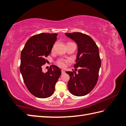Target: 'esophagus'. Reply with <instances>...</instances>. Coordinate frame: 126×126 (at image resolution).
Instances as JSON below:
<instances>
[{"label": "esophagus", "instance_id": "1", "mask_svg": "<svg viewBox=\"0 0 126 126\" xmlns=\"http://www.w3.org/2000/svg\"><path fill=\"white\" fill-rule=\"evenodd\" d=\"M61 72H62V74H64V73H65V71L64 70L62 69V70H61Z\"/></svg>", "mask_w": 126, "mask_h": 126}]
</instances>
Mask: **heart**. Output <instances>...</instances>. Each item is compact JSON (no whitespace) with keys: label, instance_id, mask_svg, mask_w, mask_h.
Returning a JSON list of instances; mask_svg holds the SVG:
<instances>
[{"label":"heart","instance_id":"obj_1","mask_svg":"<svg viewBox=\"0 0 126 126\" xmlns=\"http://www.w3.org/2000/svg\"><path fill=\"white\" fill-rule=\"evenodd\" d=\"M69 62V60H65L64 59H60L57 61V64L61 68H64L66 65V64Z\"/></svg>","mask_w":126,"mask_h":126}]
</instances>
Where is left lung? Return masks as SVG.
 <instances>
[{"instance_id":"8db88e82","label":"left lung","mask_w":126,"mask_h":126,"mask_svg":"<svg viewBox=\"0 0 126 126\" xmlns=\"http://www.w3.org/2000/svg\"><path fill=\"white\" fill-rule=\"evenodd\" d=\"M65 34L77 44L74 68L75 70L76 68H80L78 74L75 71H66L70 76L68 88L75 96L85 95L94 88L98 79L101 66L99 49L92 38L86 34L80 32Z\"/></svg>"}]
</instances>
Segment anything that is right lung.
I'll return each mask as SVG.
<instances>
[{
    "mask_svg": "<svg viewBox=\"0 0 126 126\" xmlns=\"http://www.w3.org/2000/svg\"><path fill=\"white\" fill-rule=\"evenodd\" d=\"M56 33H40L27 41L21 53L19 69L29 92L36 97L46 98L52 95L55 85L61 74L57 66L52 65L45 73L41 66L51 53L57 40Z\"/></svg>",
    "mask_w": 126,
    "mask_h": 126,
    "instance_id": "1",
    "label": "right lung"
}]
</instances>
